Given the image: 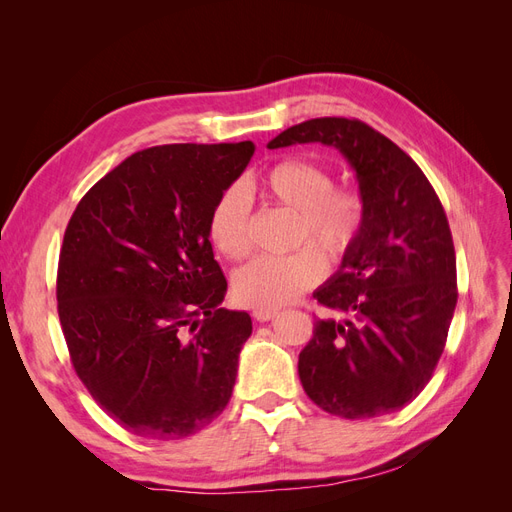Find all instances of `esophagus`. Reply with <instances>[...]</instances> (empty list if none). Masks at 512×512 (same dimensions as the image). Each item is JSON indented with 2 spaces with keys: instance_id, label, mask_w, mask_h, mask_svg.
<instances>
[{
  "instance_id": "obj_1",
  "label": "esophagus",
  "mask_w": 512,
  "mask_h": 512,
  "mask_svg": "<svg viewBox=\"0 0 512 512\" xmlns=\"http://www.w3.org/2000/svg\"><path fill=\"white\" fill-rule=\"evenodd\" d=\"M252 316H254L258 322H269V320H273V318L277 316V312H275V309H254Z\"/></svg>"
}]
</instances>
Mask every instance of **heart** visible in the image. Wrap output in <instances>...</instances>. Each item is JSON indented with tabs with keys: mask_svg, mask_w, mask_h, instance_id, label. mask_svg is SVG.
<instances>
[{
	"mask_svg": "<svg viewBox=\"0 0 512 512\" xmlns=\"http://www.w3.org/2000/svg\"><path fill=\"white\" fill-rule=\"evenodd\" d=\"M260 188L273 203L297 211L294 245L284 258H256L232 280L235 297L256 309L292 303L324 277V258L342 262L365 226V198L348 185H335L333 173L314 160L284 158L260 175ZM209 237L218 250L241 260L252 252V196L243 183H230L209 211Z\"/></svg>",
	"mask_w": 512,
	"mask_h": 512,
	"instance_id": "1",
	"label": "heart"
}]
</instances>
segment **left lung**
Returning a JSON list of instances; mask_svg holds the SVG:
<instances>
[{"instance_id": "obj_1", "label": "left lung", "mask_w": 512, "mask_h": 512, "mask_svg": "<svg viewBox=\"0 0 512 512\" xmlns=\"http://www.w3.org/2000/svg\"><path fill=\"white\" fill-rule=\"evenodd\" d=\"M322 143L342 151L365 198L352 252L314 299L318 318L299 354L307 397L342 418L401 410L425 389L457 305V258L436 190L416 162L365 121L318 117L277 134L269 149Z\"/></svg>"}]
</instances>
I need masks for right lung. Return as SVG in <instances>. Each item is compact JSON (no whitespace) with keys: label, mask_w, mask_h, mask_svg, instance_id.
I'll return each mask as SVG.
<instances>
[{"label":"right lung","mask_w":512,"mask_h":512,"mask_svg":"<svg viewBox=\"0 0 512 512\" xmlns=\"http://www.w3.org/2000/svg\"><path fill=\"white\" fill-rule=\"evenodd\" d=\"M254 143L160 145L132 153L68 222L57 312L76 376L102 410L153 440H179L226 408L247 312L220 307L209 211Z\"/></svg>","instance_id":"right-lung-1"}]
</instances>
